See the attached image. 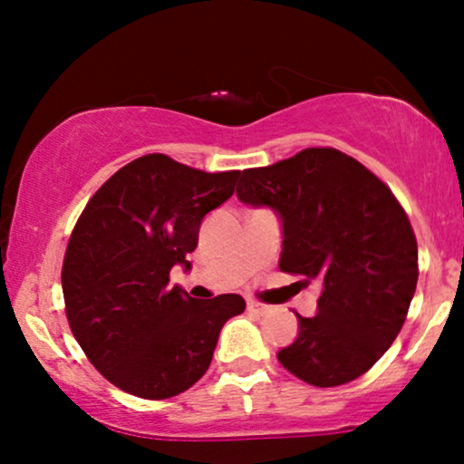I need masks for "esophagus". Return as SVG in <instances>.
Masks as SVG:
<instances>
[{
  "label": "esophagus",
  "mask_w": 464,
  "mask_h": 464,
  "mask_svg": "<svg viewBox=\"0 0 464 464\" xmlns=\"http://www.w3.org/2000/svg\"><path fill=\"white\" fill-rule=\"evenodd\" d=\"M248 310L255 312V314H268L270 312V305H266V303H259V301H248Z\"/></svg>",
  "instance_id": "esophagus-1"
}]
</instances>
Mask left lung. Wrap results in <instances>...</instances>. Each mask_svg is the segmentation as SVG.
I'll return each instance as SVG.
<instances>
[{"label": "left lung", "instance_id": "obj_1", "mask_svg": "<svg viewBox=\"0 0 464 464\" xmlns=\"http://www.w3.org/2000/svg\"><path fill=\"white\" fill-rule=\"evenodd\" d=\"M237 198L281 218L279 268L323 281L316 316L276 353L318 388L364 375L392 340L417 290L412 227L386 183L335 148H305L268 168L244 169Z\"/></svg>", "mask_w": 464, "mask_h": 464}]
</instances>
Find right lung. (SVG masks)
I'll use <instances>...</instances> for the list:
<instances>
[{
  "mask_svg": "<svg viewBox=\"0 0 464 464\" xmlns=\"http://www.w3.org/2000/svg\"><path fill=\"white\" fill-rule=\"evenodd\" d=\"M239 169L209 174L146 154L92 196L69 237L63 296L73 338L111 384L168 399L209 369L222 324L244 312L239 295L196 301L168 287L189 268L202 218L233 196Z\"/></svg>",
  "mask_w": 464,
  "mask_h": 464,
  "instance_id": "1",
  "label": "right lung"
}]
</instances>
